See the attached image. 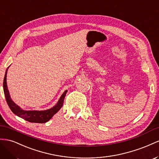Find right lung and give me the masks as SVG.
<instances>
[{
	"label": "right lung",
	"mask_w": 159,
	"mask_h": 159,
	"mask_svg": "<svg viewBox=\"0 0 159 159\" xmlns=\"http://www.w3.org/2000/svg\"><path fill=\"white\" fill-rule=\"evenodd\" d=\"M8 67L7 68V69L6 70L5 75H4V78L3 80V89L7 102L9 108H11V110L16 116H19L22 118V119H23L25 120H27L30 122L45 123V122L48 121L53 116V115H55L62 107L63 102H64V99L67 93V90H66L63 93L59 100H58V102L51 108H49V109L45 111H25L23 109H22L20 107L16 105V104L12 101V100L11 98L10 94H9V91L8 90L7 84V75Z\"/></svg>",
	"instance_id": "right-lung-1"
}]
</instances>
